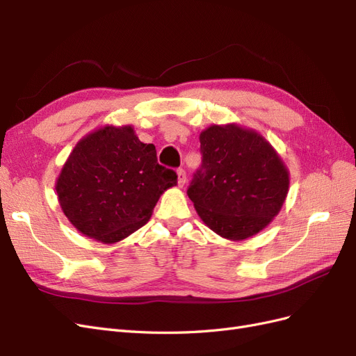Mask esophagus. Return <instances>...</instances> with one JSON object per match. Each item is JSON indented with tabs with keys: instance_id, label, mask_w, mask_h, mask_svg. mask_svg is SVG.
<instances>
[{
	"instance_id": "34e87169",
	"label": "esophagus",
	"mask_w": 356,
	"mask_h": 356,
	"mask_svg": "<svg viewBox=\"0 0 356 356\" xmlns=\"http://www.w3.org/2000/svg\"><path fill=\"white\" fill-rule=\"evenodd\" d=\"M177 175H178V186L182 187V186L186 184V181H187L186 170H184V169H178V170H177Z\"/></svg>"
}]
</instances>
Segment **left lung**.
Segmentation results:
<instances>
[{"label":"left lung","mask_w":356,"mask_h":356,"mask_svg":"<svg viewBox=\"0 0 356 356\" xmlns=\"http://www.w3.org/2000/svg\"><path fill=\"white\" fill-rule=\"evenodd\" d=\"M199 139L202 166L187 190L197 215L224 239L251 238L286 199L284 160L263 135L236 123L212 124Z\"/></svg>","instance_id":"left-lung-1"}]
</instances>
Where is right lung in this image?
<instances>
[{"label":"right lung","instance_id":"obj_1","mask_svg":"<svg viewBox=\"0 0 356 356\" xmlns=\"http://www.w3.org/2000/svg\"><path fill=\"white\" fill-rule=\"evenodd\" d=\"M177 174L157 163L156 147L134 126L106 124L75 144L56 179L60 208L81 234L120 242L141 229Z\"/></svg>","mask_w":356,"mask_h":356}]
</instances>
